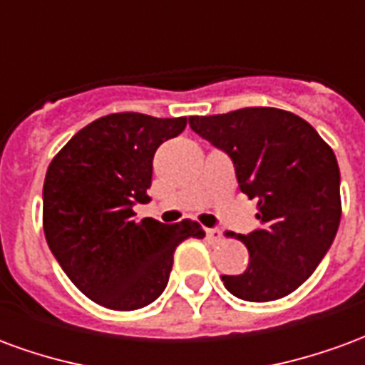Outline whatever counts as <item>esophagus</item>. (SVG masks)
Here are the masks:
<instances>
[{"label": "esophagus", "mask_w": 365, "mask_h": 365, "mask_svg": "<svg viewBox=\"0 0 365 365\" xmlns=\"http://www.w3.org/2000/svg\"><path fill=\"white\" fill-rule=\"evenodd\" d=\"M205 235H207V238H209V242H211V245H219V242L222 240L221 229H207Z\"/></svg>", "instance_id": "obj_1"}]
</instances>
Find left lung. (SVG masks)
Instances as JSON below:
<instances>
[{
  "instance_id": "1",
  "label": "left lung",
  "mask_w": 365,
  "mask_h": 365,
  "mask_svg": "<svg viewBox=\"0 0 365 365\" xmlns=\"http://www.w3.org/2000/svg\"><path fill=\"white\" fill-rule=\"evenodd\" d=\"M190 127L229 154L240 191L258 199L260 229L238 237L248 268L222 275L225 287L254 303L289 295L336 237L342 201L334 152L305 119L275 107L190 117Z\"/></svg>"
}]
</instances>
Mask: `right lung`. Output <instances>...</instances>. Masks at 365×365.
I'll use <instances>...</instances> for the list:
<instances>
[{"label": "right lung", "instance_id": "add662e5", "mask_svg": "<svg viewBox=\"0 0 365 365\" xmlns=\"http://www.w3.org/2000/svg\"><path fill=\"white\" fill-rule=\"evenodd\" d=\"M185 125L187 117L111 113L78 130L46 170L44 237L70 282L97 305H150L166 289L178 245L205 237L190 219H133V205L150 199L154 152Z\"/></svg>", "mask_w": 365, "mask_h": 365}]
</instances>
